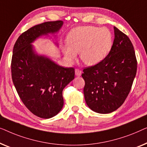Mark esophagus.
<instances>
[{
	"label": "esophagus",
	"mask_w": 147,
	"mask_h": 147,
	"mask_svg": "<svg viewBox=\"0 0 147 147\" xmlns=\"http://www.w3.org/2000/svg\"><path fill=\"white\" fill-rule=\"evenodd\" d=\"M82 74V71L79 69H75V75L76 76H80Z\"/></svg>",
	"instance_id": "1"
}]
</instances>
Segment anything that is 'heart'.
<instances>
[{"label":"heart","instance_id":"1","mask_svg":"<svg viewBox=\"0 0 147 147\" xmlns=\"http://www.w3.org/2000/svg\"><path fill=\"white\" fill-rule=\"evenodd\" d=\"M67 42L61 49L69 63H73L80 53L84 65L92 67L102 62L111 52L113 38L109 28L84 26L72 30L67 35Z\"/></svg>","mask_w":147,"mask_h":147}]
</instances>
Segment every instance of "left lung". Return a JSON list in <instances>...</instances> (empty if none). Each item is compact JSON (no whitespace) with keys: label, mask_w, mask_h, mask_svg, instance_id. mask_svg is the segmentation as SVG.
I'll use <instances>...</instances> for the list:
<instances>
[{"label":"left lung","mask_w":147,"mask_h":147,"mask_svg":"<svg viewBox=\"0 0 147 147\" xmlns=\"http://www.w3.org/2000/svg\"><path fill=\"white\" fill-rule=\"evenodd\" d=\"M111 52L102 62L83 70L84 95L94 112L108 114L119 109L129 94L136 73L137 63L129 37L114 26Z\"/></svg>","instance_id":"8db88e82"}]
</instances>
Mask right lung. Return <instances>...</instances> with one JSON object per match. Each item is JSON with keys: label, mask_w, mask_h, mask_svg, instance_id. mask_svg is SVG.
<instances>
[{"label": "right lung", "mask_w": 147, "mask_h": 147, "mask_svg": "<svg viewBox=\"0 0 147 147\" xmlns=\"http://www.w3.org/2000/svg\"><path fill=\"white\" fill-rule=\"evenodd\" d=\"M63 25V21L57 20L32 26L18 37L13 48L14 85L26 108L42 119L55 117L63 109V90L74 79V69L62 67L40 55L32 44L40 37L57 34ZM55 44L58 47L57 42Z\"/></svg>", "instance_id": "obj_1"}]
</instances>
